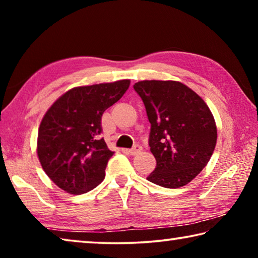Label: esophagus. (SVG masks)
Instances as JSON below:
<instances>
[{
    "label": "esophagus",
    "mask_w": 258,
    "mask_h": 258,
    "mask_svg": "<svg viewBox=\"0 0 258 258\" xmlns=\"http://www.w3.org/2000/svg\"><path fill=\"white\" fill-rule=\"evenodd\" d=\"M143 150V148L140 146V145H135L132 149H130V150H126L128 152L130 155H132V156H137V155H139L140 152H141Z\"/></svg>",
    "instance_id": "34e87169"
}]
</instances>
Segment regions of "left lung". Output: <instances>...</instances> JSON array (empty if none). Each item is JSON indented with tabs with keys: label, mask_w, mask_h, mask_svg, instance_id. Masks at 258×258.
I'll return each mask as SVG.
<instances>
[{
	"label": "left lung",
	"mask_w": 258,
	"mask_h": 258,
	"mask_svg": "<svg viewBox=\"0 0 258 258\" xmlns=\"http://www.w3.org/2000/svg\"><path fill=\"white\" fill-rule=\"evenodd\" d=\"M133 87L151 124L149 147L157 165L148 181L168 189L187 184L208 164L216 146L208 106L180 82L142 81Z\"/></svg>",
	"instance_id": "1"
}]
</instances>
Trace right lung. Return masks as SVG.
<instances>
[{"mask_svg":"<svg viewBox=\"0 0 258 258\" xmlns=\"http://www.w3.org/2000/svg\"><path fill=\"white\" fill-rule=\"evenodd\" d=\"M128 80L74 87L56 100L38 128L37 155L43 169L60 189L72 195L93 190L103 181L108 149L101 118L123 97Z\"/></svg>","mask_w":258,"mask_h":258,"instance_id":"1","label":"right lung"}]
</instances>
